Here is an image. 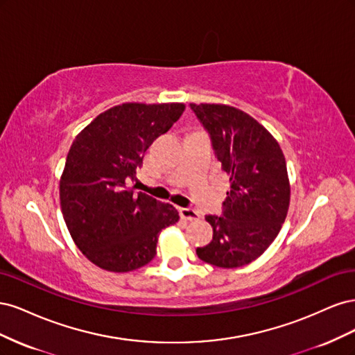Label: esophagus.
<instances>
[{
	"label": "esophagus",
	"mask_w": 355,
	"mask_h": 355,
	"mask_svg": "<svg viewBox=\"0 0 355 355\" xmlns=\"http://www.w3.org/2000/svg\"><path fill=\"white\" fill-rule=\"evenodd\" d=\"M179 214H180V218H184L187 220H200L201 219L200 213L196 209H191V207H180Z\"/></svg>",
	"instance_id": "1"
}]
</instances>
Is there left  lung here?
Returning a JSON list of instances; mask_svg holds the SVG:
<instances>
[{
	"label": "left lung",
	"mask_w": 355,
	"mask_h": 355,
	"mask_svg": "<svg viewBox=\"0 0 355 355\" xmlns=\"http://www.w3.org/2000/svg\"><path fill=\"white\" fill-rule=\"evenodd\" d=\"M189 106L209 133L214 157L231 184L222 216H206L213 240L198 247L197 254L220 268L247 265L270 247L287 216L290 187L283 151L263 125L237 108Z\"/></svg>",
	"instance_id": "8db88e82"
}]
</instances>
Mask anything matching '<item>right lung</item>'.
Wrapping results in <instances>:
<instances>
[{"mask_svg": "<svg viewBox=\"0 0 355 355\" xmlns=\"http://www.w3.org/2000/svg\"><path fill=\"white\" fill-rule=\"evenodd\" d=\"M184 111L182 103H123L73 141L60 179L62 213L75 244L102 270L127 272L151 262L158 234L179 220L171 204L136 194L127 182Z\"/></svg>", "mask_w": 355, "mask_h": 355, "instance_id": "add662e5", "label": "right lung"}]
</instances>
